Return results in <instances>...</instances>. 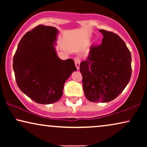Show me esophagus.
I'll list each match as a JSON object with an SVG mask.
<instances>
[{"label":"esophagus","mask_w":147,"mask_h":147,"mask_svg":"<svg viewBox=\"0 0 147 147\" xmlns=\"http://www.w3.org/2000/svg\"><path fill=\"white\" fill-rule=\"evenodd\" d=\"M74 61H75L76 67L78 70L80 69V59L78 57L74 58Z\"/></svg>","instance_id":"34e87169"}]
</instances>
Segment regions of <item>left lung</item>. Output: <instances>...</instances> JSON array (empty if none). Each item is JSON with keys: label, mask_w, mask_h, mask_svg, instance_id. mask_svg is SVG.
Masks as SVG:
<instances>
[{"label": "left lung", "mask_w": 147, "mask_h": 147, "mask_svg": "<svg viewBox=\"0 0 147 147\" xmlns=\"http://www.w3.org/2000/svg\"><path fill=\"white\" fill-rule=\"evenodd\" d=\"M102 43L91 46L80 63L82 85L86 98L93 102H108L117 97L130 81L131 54L118 35L104 29Z\"/></svg>", "instance_id": "1"}]
</instances>
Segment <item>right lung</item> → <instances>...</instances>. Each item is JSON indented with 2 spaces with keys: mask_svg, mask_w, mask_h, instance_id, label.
<instances>
[{
  "mask_svg": "<svg viewBox=\"0 0 147 147\" xmlns=\"http://www.w3.org/2000/svg\"><path fill=\"white\" fill-rule=\"evenodd\" d=\"M59 31L39 25L22 37L13 57V70L18 87L38 104L59 101L63 85L77 70L71 59L62 60L55 47Z\"/></svg>",
  "mask_w": 147,
  "mask_h": 147,
  "instance_id": "add662e5",
  "label": "right lung"
}]
</instances>
